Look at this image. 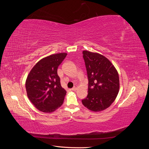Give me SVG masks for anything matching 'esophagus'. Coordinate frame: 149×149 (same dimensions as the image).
<instances>
[{
  "label": "esophagus",
  "instance_id": "34e87169",
  "mask_svg": "<svg viewBox=\"0 0 149 149\" xmlns=\"http://www.w3.org/2000/svg\"><path fill=\"white\" fill-rule=\"evenodd\" d=\"M76 89H77V86H74L73 88H72L71 89V90H72V91H76Z\"/></svg>",
  "mask_w": 149,
  "mask_h": 149
}]
</instances>
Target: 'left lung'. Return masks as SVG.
I'll list each match as a JSON object with an SVG mask.
<instances>
[{
	"label": "left lung",
	"mask_w": 149,
	"mask_h": 149,
	"mask_svg": "<svg viewBox=\"0 0 149 149\" xmlns=\"http://www.w3.org/2000/svg\"><path fill=\"white\" fill-rule=\"evenodd\" d=\"M83 55L88 79V94L82 103L91 111H103L118 96V73L111 62L101 54L83 51Z\"/></svg>",
	"instance_id": "8db88e82"
}]
</instances>
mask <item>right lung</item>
<instances>
[{"mask_svg": "<svg viewBox=\"0 0 149 149\" xmlns=\"http://www.w3.org/2000/svg\"><path fill=\"white\" fill-rule=\"evenodd\" d=\"M66 55L61 53L43 58L27 76L25 86L28 97L40 111L52 112L63 103L66 91L61 87L57 70Z\"/></svg>", "mask_w": 149, "mask_h": 149, "instance_id": "add662e5", "label": "right lung"}]
</instances>
